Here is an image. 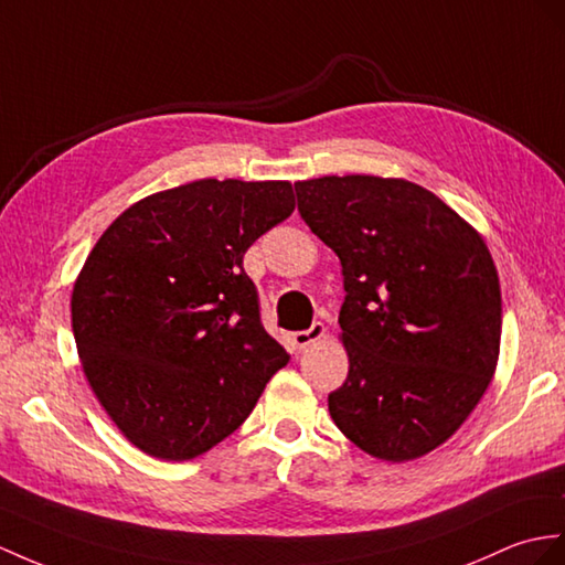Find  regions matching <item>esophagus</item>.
Wrapping results in <instances>:
<instances>
[{
  "label": "esophagus",
  "instance_id": "1",
  "mask_svg": "<svg viewBox=\"0 0 565 565\" xmlns=\"http://www.w3.org/2000/svg\"><path fill=\"white\" fill-rule=\"evenodd\" d=\"M326 335V326L316 321L309 330H297V333H290V342L295 350H307L313 342H319Z\"/></svg>",
  "mask_w": 565,
  "mask_h": 565
}]
</instances>
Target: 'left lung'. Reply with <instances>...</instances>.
Wrapping results in <instances>:
<instances>
[{
  "mask_svg": "<svg viewBox=\"0 0 565 565\" xmlns=\"http://www.w3.org/2000/svg\"><path fill=\"white\" fill-rule=\"evenodd\" d=\"M297 209L340 258L345 383L338 429L369 456L407 462L446 444L489 388L501 350V285L479 232L407 179L297 182Z\"/></svg>",
  "mask_w": 565,
  "mask_h": 565,
  "instance_id": "1",
  "label": "left lung"
}]
</instances>
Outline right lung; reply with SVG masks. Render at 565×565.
Returning a JSON list of instances; mask_svg holds the SVG:
<instances>
[{"label": "right lung", "instance_id": "obj_1", "mask_svg": "<svg viewBox=\"0 0 565 565\" xmlns=\"http://www.w3.org/2000/svg\"><path fill=\"white\" fill-rule=\"evenodd\" d=\"M295 211L290 182L199 179L129 205L72 292L81 366L117 429L182 462L252 415L290 362L258 313L244 254Z\"/></svg>", "mask_w": 565, "mask_h": 565}]
</instances>
